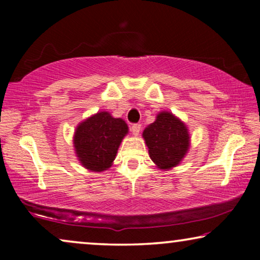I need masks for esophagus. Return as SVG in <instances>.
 I'll use <instances>...</instances> for the list:
<instances>
[{
  "label": "esophagus",
  "mask_w": 260,
  "mask_h": 260,
  "mask_svg": "<svg viewBox=\"0 0 260 260\" xmlns=\"http://www.w3.org/2000/svg\"><path fill=\"white\" fill-rule=\"evenodd\" d=\"M140 131H141L140 124H133V125H131V133H133L135 136H137V135L140 134Z\"/></svg>",
  "instance_id": "34e87169"
}]
</instances>
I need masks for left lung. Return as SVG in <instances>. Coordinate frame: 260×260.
Returning a JSON list of instances; mask_svg holds the SVG:
<instances>
[{"mask_svg": "<svg viewBox=\"0 0 260 260\" xmlns=\"http://www.w3.org/2000/svg\"><path fill=\"white\" fill-rule=\"evenodd\" d=\"M152 162L161 169H172L182 161L189 149L190 137L186 124L173 113L159 112L143 131Z\"/></svg>", "mask_w": 260, "mask_h": 260, "instance_id": "left-lung-1", "label": "left lung"}]
</instances>
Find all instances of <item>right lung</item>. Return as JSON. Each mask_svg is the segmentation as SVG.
<instances>
[{
    "label": "right lung",
    "instance_id": "obj_1",
    "mask_svg": "<svg viewBox=\"0 0 260 260\" xmlns=\"http://www.w3.org/2000/svg\"><path fill=\"white\" fill-rule=\"evenodd\" d=\"M127 130L129 127L122 118H113L106 111L95 113L81 122L73 137L81 166L97 173L110 168Z\"/></svg>",
    "mask_w": 260,
    "mask_h": 260
}]
</instances>
